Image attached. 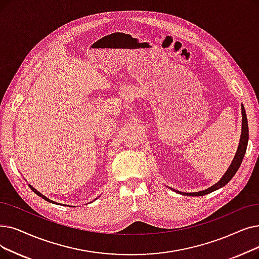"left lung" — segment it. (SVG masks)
Wrapping results in <instances>:
<instances>
[{"label":"left lung","mask_w":259,"mask_h":259,"mask_svg":"<svg viewBox=\"0 0 259 259\" xmlns=\"http://www.w3.org/2000/svg\"><path fill=\"white\" fill-rule=\"evenodd\" d=\"M241 114H242V127H241V136H240V142L238 145V149L237 152H236L233 162L230 165V167L228 168L227 172L223 175V177L220 179V181H218L216 184H213L212 186L204 189V190H201V192H197V193H181L179 192V190L174 189L176 193L179 194H182V195H187V196H204L207 195L209 193L215 192L216 189L227 185L232 178L235 176V174L237 172V170L239 169V167L241 165V162L243 160V156L245 154L246 151V147H248V141H249V126H248V119H246V114H245V110L244 107L241 105ZM172 189V188H171Z\"/></svg>","instance_id":"1"}]
</instances>
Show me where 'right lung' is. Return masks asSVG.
<instances>
[{
  "mask_svg": "<svg viewBox=\"0 0 259 259\" xmlns=\"http://www.w3.org/2000/svg\"><path fill=\"white\" fill-rule=\"evenodd\" d=\"M29 187H30V189H31V190H32V192H33V193H35V194H37V195H38V196H39V197H42V198H43V199H44V200H47V201H49V202H51V203H56V202H54V201H52V200H50V199H49V198H47V197H46V196H43V195H42V194H41V193H39V192H38V190H37V189H35V188H33V187H32V186H31V185H29ZM56 204H57V203H56Z\"/></svg>",
  "mask_w": 259,
  "mask_h": 259,
  "instance_id": "1",
  "label": "right lung"
}]
</instances>
